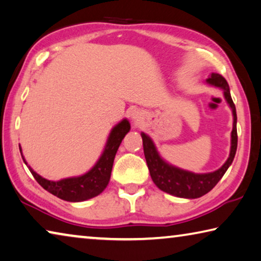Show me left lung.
Listing matches in <instances>:
<instances>
[{"label":"left lung","mask_w":261,"mask_h":261,"mask_svg":"<svg viewBox=\"0 0 261 261\" xmlns=\"http://www.w3.org/2000/svg\"><path fill=\"white\" fill-rule=\"evenodd\" d=\"M208 84L220 87L224 90L225 100L229 103L233 114V129L231 132V151L230 156L223 166L213 173L205 174H195V173L184 171V169L173 167L165 163L156 152L152 140L145 134H142L144 154H145L146 164L150 171L153 182L156 187L177 197L197 198L210 192L218 181L224 175L226 169L232 164L236 151H237V114H236L234 103L231 98L229 85L224 77L218 73H213L208 80Z\"/></svg>","instance_id":"1"}]
</instances>
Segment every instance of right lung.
<instances>
[{"label": "right lung", "instance_id": "right-lung-1", "mask_svg": "<svg viewBox=\"0 0 261 261\" xmlns=\"http://www.w3.org/2000/svg\"><path fill=\"white\" fill-rule=\"evenodd\" d=\"M129 130L130 124L126 119H124L114 127L100 160L97 161V164L93 167L92 171H89L85 175L55 182V181H49L41 177L31 168L30 172L41 187L57 197L61 198V200L69 202L88 200V198H92L102 193L108 185L116 152L121 145L124 136L129 132ZM24 163H25V160H24Z\"/></svg>", "mask_w": 261, "mask_h": 261}]
</instances>
